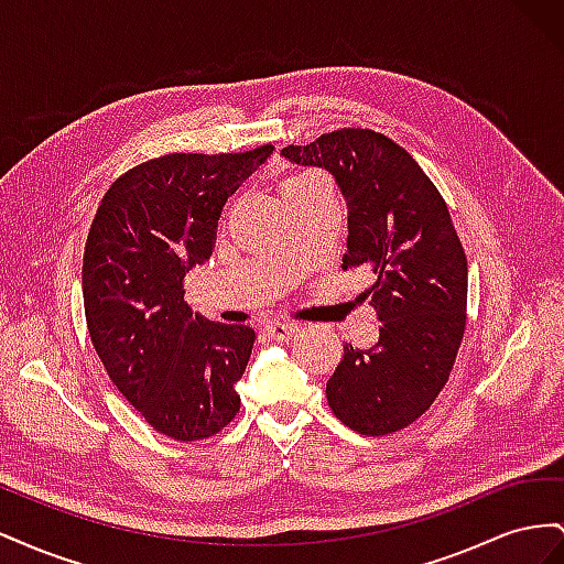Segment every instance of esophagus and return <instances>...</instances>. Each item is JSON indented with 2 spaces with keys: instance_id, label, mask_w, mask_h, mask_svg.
Masks as SVG:
<instances>
[{
  "instance_id": "esophagus-1",
  "label": "esophagus",
  "mask_w": 564,
  "mask_h": 564,
  "mask_svg": "<svg viewBox=\"0 0 564 564\" xmlns=\"http://www.w3.org/2000/svg\"><path fill=\"white\" fill-rule=\"evenodd\" d=\"M265 336L268 338H272V340H278V344H282V340H289L294 336V332H296V324L294 322H270V324H265Z\"/></svg>"
}]
</instances>
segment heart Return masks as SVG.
<instances>
[{
	"label": "heart",
	"instance_id": "1",
	"mask_svg": "<svg viewBox=\"0 0 564 564\" xmlns=\"http://www.w3.org/2000/svg\"><path fill=\"white\" fill-rule=\"evenodd\" d=\"M315 174H299V176H292V178H286L284 183H282V187H286V185H296V183H301V181H308V178H313Z\"/></svg>",
	"mask_w": 564,
	"mask_h": 564
}]
</instances>
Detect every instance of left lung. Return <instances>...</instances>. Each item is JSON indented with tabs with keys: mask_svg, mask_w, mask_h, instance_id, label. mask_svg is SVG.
<instances>
[{
	"mask_svg": "<svg viewBox=\"0 0 564 564\" xmlns=\"http://www.w3.org/2000/svg\"><path fill=\"white\" fill-rule=\"evenodd\" d=\"M292 164L327 169L348 209L344 270L367 268L381 322L367 350L344 346L327 381L332 412L360 435L406 429L445 388L466 329L468 261L445 199L388 135L340 129L289 145Z\"/></svg>",
	"mask_w": 564,
	"mask_h": 564,
	"instance_id": "left-lung-1",
	"label": "left lung"
}]
</instances>
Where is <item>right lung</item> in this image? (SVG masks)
Wrapping results in <instances>:
<instances>
[{
    "label": "right lung",
    "mask_w": 564,
    "mask_h": 564,
    "mask_svg": "<svg viewBox=\"0 0 564 564\" xmlns=\"http://www.w3.org/2000/svg\"><path fill=\"white\" fill-rule=\"evenodd\" d=\"M272 150L150 160L119 176L96 212L82 265L91 344L117 390L166 437L207 440L240 412L235 383L256 334L193 315L183 280L209 261L228 197Z\"/></svg>",
    "instance_id": "right-lung-1"
}]
</instances>
